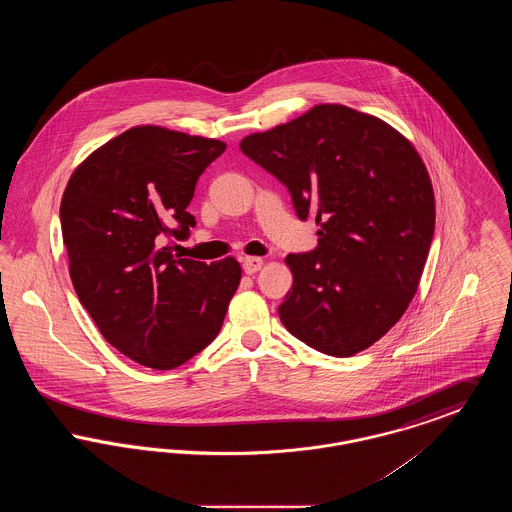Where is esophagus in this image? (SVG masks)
<instances>
[{"mask_svg": "<svg viewBox=\"0 0 512 512\" xmlns=\"http://www.w3.org/2000/svg\"><path fill=\"white\" fill-rule=\"evenodd\" d=\"M265 265V261L261 257H245L244 259V272L245 274H255L257 270Z\"/></svg>", "mask_w": 512, "mask_h": 512, "instance_id": "1", "label": "esophagus"}]
</instances>
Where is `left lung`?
Segmentation results:
<instances>
[{
  "instance_id": "left-lung-1",
  "label": "left lung",
  "mask_w": 512,
  "mask_h": 512,
  "mask_svg": "<svg viewBox=\"0 0 512 512\" xmlns=\"http://www.w3.org/2000/svg\"><path fill=\"white\" fill-rule=\"evenodd\" d=\"M240 149L320 226L315 251L286 257L282 324L326 355L365 351L403 317L426 265L436 199L422 157L388 122L340 103L249 134Z\"/></svg>"
}]
</instances>
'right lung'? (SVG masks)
<instances>
[{"mask_svg":"<svg viewBox=\"0 0 512 512\" xmlns=\"http://www.w3.org/2000/svg\"><path fill=\"white\" fill-rule=\"evenodd\" d=\"M226 144L132 126L74 169L61 199L63 244L80 303L101 336L138 365L171 370L217 338L242 267L172 257L195 226V182Z\"/></svg>","mask_w":512,"mask_h":512,"instance_id":"right-lung-1","label":"right lung"}]
</instances>
